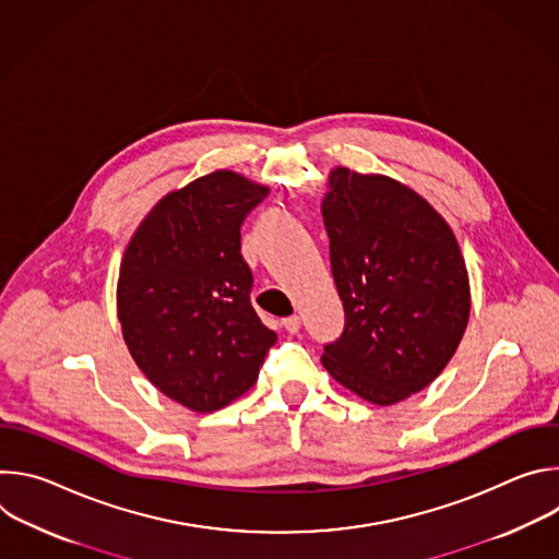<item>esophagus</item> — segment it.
<instances>
[{
    "label": "esophagus",
    "instance_id": "obj_1",
    "mask_svg": "<svg viewBox=\"0 0 559 559\" xmlns=\"http://www.w3.org/2000/svg\"><path fill=\"white\" fill-rule=\"evenodd\" d=\"M283 328H285L287 334H298V330H300V318H298V316H287V318H283Z\"/></svg>",
    "mask_w": 559,
    "mask_h": 559
}]
</instances>
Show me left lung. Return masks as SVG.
Segmentation results:
<instances>
[{
  "instance_id": "1",
  "label": "left lung",
  "mask_w": 559,
  "mask_h": 559,
  "mask_svg": "<svg viewBox=\"0 0 559 559\" xmlns=\"http://www.w3.org/2000/svg\"><path fill=\"white\" fill-rule=\"evenodd\" d=\"M323 218L345 307L323 367L371 405L401 403L440 376L468 325L457 238L409 186L343 166L330 173Z\"/></svg>"
}]
</instances>
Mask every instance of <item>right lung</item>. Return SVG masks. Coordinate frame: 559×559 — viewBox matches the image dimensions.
Masks as SVG:
<instances>
[{
  "instance_id": "right-lung-1",
  "label": "right lung",
  "mask_w": 559,
  "mask_h": 559,
  "mask_svg": "<svg viewBox=\"0 0 559 559\" xmlns=\"http://www.w3.org/2000/svg\"><path fill=\"white\" fill-rule=\"evenodd\" d=\"M270 188L214 170L168 192L134 229L117 281L130 356L170 401L223 409L254 386L276 334L252 302L241 223Z\"/></svg>"
}]
</instances>
